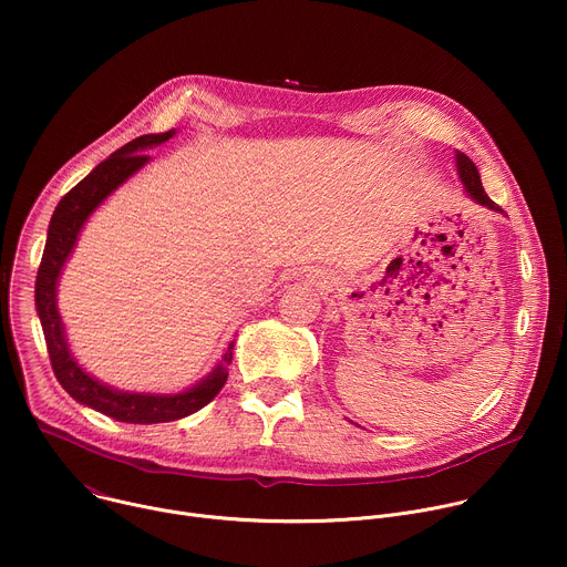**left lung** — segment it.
I'll return each instance as SVG.
<instances>
[{
    "label": "left lung",
    "instance_id": "8db88e82",
    "mask_svg": "<svg viewBox=\"0 0 567 567\" xmlns=\"http://www.w3.org/2000/svg\"><path fill=\"white\" fill-rule=\"evenodd\" d=\"M455 166H457V175H460V182H462L466 195H468L475 204H480V206H484V208H489V210H494V213H503V208H501L496 202H492L487 193H484L482 182H480V173H477L473 161H471L464 152H455Z\"/></svg>",
    "mask_w": 567,
    "mask_h": 567
}]
</instances>
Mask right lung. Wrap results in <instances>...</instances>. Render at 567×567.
<instances>
[{
	"mask_svg": "<svg viewBox=\"0 0 567 567\" xmlns=\"http://www.w3.org/2000/svg\"><path fill=\"white\" fill-rule=\"evenodd\" d=\"M175 134V130H168L164 134H145L125 143L60 199L51 215L47 245L35 278V309L42 322L55 379L78 403L127 424L175 422L202 411L226 383L228 365L233 361L230 343L221 354V361L202 381L182 392L158 394L118 390L99 381L85 368H80L69 350L66 332L58 311V280L69 256L73 254L78 235L83 230L85 221L118 186H123L132 175L150 164L152 156L145 154L150 147L171 141Z\"/></svg>",
	"mask_w": 567,
	"mask_h": 567,
	"instance_id": "obj_1",
	"label": "right lung"
}]
</instances>
